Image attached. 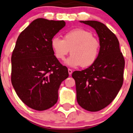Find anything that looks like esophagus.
Wrapping results in <instances>:
<instances>
[{
	"mask_svg": "<svg viewBox=\"0 0 133 133\" xmlns=\"http://www.w3.org/2000/svg\"><path fill=\"white\" fill-rule=\"evenodd\" d=\"M68 72H69V74L70 75H72V69H68Z\"/></svg>",
	"mask_w": 133,
	"mask_h": 133,
	"instance_id": "esophagus-1",
	"label": "esophagus"
}]
</instances>
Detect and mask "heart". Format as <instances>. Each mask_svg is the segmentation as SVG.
Returning a JSON list of instances; mask_svg holds the SVG:
<instances>
[{"label":"heart","mask_w":133,"mask_h":133,"mask_svg":"<svg viewBox=\"0 0 133 133\" xmlns=\"http://www.w3.org/2000/svg\"><path fill=\"white\" fill-rule=\"evenodd\" d=\"M51 47L57 59L63 60L70 51L66 64L73 67H88L96 62L100 52V42L90 31L75 29L65 33L63 39L54 37Z\"/></svg>","instance_id":"b5f03b06"}]
</instances>
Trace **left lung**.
<instances>
[{
  "instance_id": "obj_1",
  "label": "left lung",
  "mask_w": 133,
  "mask_h": 133,
  "mask_svg": "<svg viewBox=\"0 0 133 133\" xmlns=\"http://www.w3.org/2000/svg\"><path fill=\"white\" fill-rule=\"evenodd\" d=\"M96 30L100 52L94 64L85 70L75 71L76 99L83 109L97 112L108 106L119 91L124 81L125 60L115 35L97 21H80Z\"/></svg>"
}]
</instances>
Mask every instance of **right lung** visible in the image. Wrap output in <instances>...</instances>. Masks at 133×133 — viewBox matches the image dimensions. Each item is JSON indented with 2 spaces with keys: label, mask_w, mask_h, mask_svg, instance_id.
I'll return each mask as SVG.
<instances>
[{
  "label": "right lung",
  "mask_w": 133,
  "mask_h": 133,
  "mask_svg": "<svg viewBox=\"0 0 133 133\" xmlns=\"http://www.w3.org/2000/svg\"><path fill=\"white\" fill-rule=\"evenodd\" d=\"M63 20L37 18L20 33L11 57V82L27 106L45 110L57 102L60 85L68 69L54 55L51 41L63 28Z\"/></svg>",
  "instance_id": "right-lung-1"
}]
</instances>
